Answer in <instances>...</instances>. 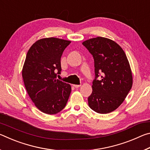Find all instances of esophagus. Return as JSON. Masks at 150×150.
<instances>
[{"label": "esophagus", "mask_w": 150, "mask_h": 150, "mask_svg": "<svg viewBox=\"0 0 150 150\" xmlns=\"http://www.w3.org/2000/svg\"><path fill=\"white\" fill-rule=\"evenodd\" d=\"M73 86H74L75 88H79V87H81V85H73Z\"/></svg>", "instance_id": "1"}]
</instances>
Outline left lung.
<instances>
[{"label":"left lung","mask_w":150,"mask_h":150,"mask_svg":"<svg viewBox=\"0 0 150 150\" xmlns=\"http://www.w3.org/2000/svg\"><path fill=\"white\" fill-rule=\"evenodd\" d=\"M83 45L93 55L95 65L88 106L97 113L111 112L123 103L132 86L128 60L120 45L106 38L86 40Z\"/></svg>","instance_id":"obj_1"}]
</instances>
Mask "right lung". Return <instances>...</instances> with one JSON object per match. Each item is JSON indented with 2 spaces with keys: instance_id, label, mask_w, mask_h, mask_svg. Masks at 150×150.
I'll list each match as a JSON object with an SVG mask.
<instances>
[{
  "instance_id": "1",
  "label": "right lung",
  "mask_w": 150,
  "mask_h": 150,
  "mask_svg": "<svg viewBox=\"0 0 150 150\" xmlns=\"http://www.w3.org/2000/svg\"><path fill=\"white\" fill-rule=\"evenodd\" d=\"M70 41L49 38L38 40L27 53L22 69L25 87L33 103L43 112L55 115L65 107L71 87L57 79L61 57Z\"/></svg>"
}]
</instances>
